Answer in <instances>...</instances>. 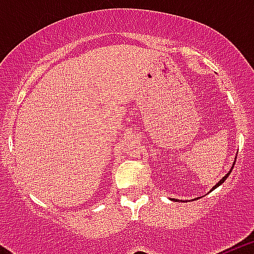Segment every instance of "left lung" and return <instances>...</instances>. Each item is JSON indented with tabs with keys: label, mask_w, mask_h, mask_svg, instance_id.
Returning <instances> with one entry per match:
<instances>
[{
	"label": "left lung",
	"mask_w": 254,
	"mask_h": 254,
	"mask_svg": "<svg viewBox=\"0 0 254 254\" xmlns=\"http://www.w3.org/2000/svg\"><path fill=\"white\" fill-rule=\"evenodd\" d=\"M234 164H235V163H234ZM230 172H232V170H230ZM230 172H229V173H228V174H226V176H225V177H224V178H223V179H221V181H220V182H219V183H216V185H215V187H214V188H212V190H215V188H216V187H219V186H220V185H221V183H224V181H225V179H226V178H228V177H229V174H230Z\"/></svg>",
	"instance_id": "1"
}]
</instances>
